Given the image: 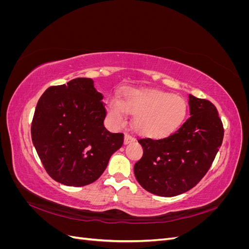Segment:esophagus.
Listing matches in <instances>:
<instances>
[{
    "instance_id": "1",
    "label": "esophagus",
    "mask_w": 249,
    "mask_h": 249,
    "mask_svg": "<svg viewBox=\"0 0 249 249\" xmlns=\"http://www.w3.org/2000/svg\"><path fill=\"white\" fill-rule=\"evenodd\" d=\"M135 141V138L130 134H125L124 135V144H129V143H132Z\"/></svg>"
}]
</instances>
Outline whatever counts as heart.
Instances as JSON below:
<instances>
[{"label":"heart","mask_w":249,"mask_h":249,"mask_svg":"<svg viewBox=\"0 0 249 249\" xmlns=\"http://www.w3.org/2000/svg\"><path fill=\"white\" fill-rule=\"evenodd\" d=\"M109 118L116 124L124 123L125 113L134 115L135 130L143 136L161 138L176 132L185 122L187 102L178 95L153 89L125 88L119 100L107 103Z\"/></svg>","instance_id":"heart-1"}]
</instances>
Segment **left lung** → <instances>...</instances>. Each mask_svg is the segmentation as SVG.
I'll return each instance as SVG.
<instances>
[{
    "mask_svg": "<svg viewBox=\"0 0 249 249\" xmlns=\"http://www.w3.org/2000/svg\"><path fill=\"white\" fill-rule=\"evenodd\" d=\"M190 117L162 139L140 138L143 156L135 164L138 183L150 193L171 197L196 186L222 144L223 124L214 105L189 95Z\"/></svg>",
    "mask_w": 249,
    "mask_h": 249,
    "instance_id": "1",
    "label": "left lung"
}]
</instances>
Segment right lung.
Listing matches in <instances>:
<instances>
[{
	"mask_svg": "<svg viewBox=\"0 0 249 249\" xmlns=\"http://www.w3.org/2000/svg\"><path fill=\"white\" fill-rule=\"evenodd\" d=\"M103 97L88 78L51 86L40 96L31 136L44 169L56 182L73 187L93 183L123 146L124 134L110 133L104 125Z\"/></svg>",
	"mask_w": 249,
	"mask_h": 249,
	"instance_id": "add662e5",
	"label": "right lung"
}]
</instances>
